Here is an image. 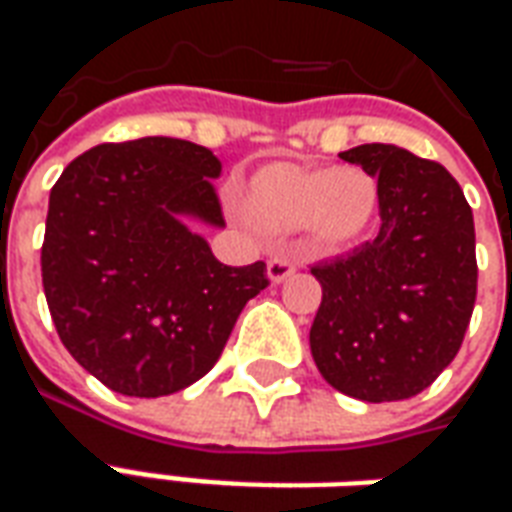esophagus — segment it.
<instances>
[{
	"label": "esophagus",
	"mask_w": 512,
	"mask_h": 512,
	"mask_svg": "<svg viewBox=\"0 0 512 512\" xmlns=\"http://www.w3.org/2000/svg\"><path fill=\"white\" fill-rule=\"evenodd\" d=\"M296 274V263L293 260H288V257H271L268 260V279L271 282H285L288 277H293Z\"/></svg>",
	"instance_id": "1"
}]
</instances>
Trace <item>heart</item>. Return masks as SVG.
Instances as JSON below:
<instances>
[{
  "label": "heart",
  "instance_id": "1",
  "mask_svg": "<svg viewBox=\"0 0 512 512\" xmlns=\"http://www.w3.org/2000/svg\"><path fill=\"white\" fill-rule=\"evenodd\" d=\"M381 189L365 167L268 164L249 180L246 211L271 233L310 227L323 244H348L365 233L378 211Z\"/></svg>",
  "mask_w": 512,
  "mask_h": 512
}]
</instances>
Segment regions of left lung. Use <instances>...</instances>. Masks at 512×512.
<instances>
[{
    "label": "left lung",
    "mask_w": 512,
    "mask_h": 512,
    "mask_svg": "<svg viewBox=\"0 0 512 512\" xmlns=\"http://www.w3.org/2000/svg\"><path fill=\"white\" fill-rule=\"evenodd\" d=\"M340 158L378 178L381 230L354 252L312 266L323 288L312 359L343 395L406 400L455 359L472 318V208L439 161L403 147L373 142Z\"/></svg>",
    "instance_id": "1"
}]
</instances>
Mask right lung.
I'll use <instances>...</instances> for the list:
<instances>
[{
    "mask_svg": "<svg viewBox=\"0 0 512 512\" xmlns=\"http://www.w3.org/2000/svg\"><path fill=\"white\" fill-rule=\"evenodd\" d=\"M222 161L172 136L109 142L54 183L40 249L62 345L112 392L186 389L224 351L266 263L224 266L183 219L224 227L213 180Z\"/></svg>",
    "mask_w": 512,
    "mask_h": 512,
    "instance_id": "obj_1",
    "label": "right lung"
}]
</instances>
